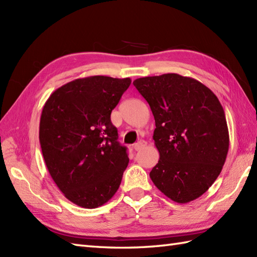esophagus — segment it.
Wrapping results in <instances>:
<instances>
[{
    "label": "esophagus",
    "mask_w": 257,
    "mask_h": 257,
    "mask_svg": "<svg viewBox=\"0 0 257 257\" xmlns=\"http://www.w3.org/2000/svg\"><path fill=\"white\" fill-rule=\"evenodd\" d=\"M146 145H147V143H146L145 140H140V141H138L137 144H135V145L133 146V149L136 150V151H138V150H140V149H143Z\"/></svg>",
    "instance_id": "obj_1"
}]
</instances>
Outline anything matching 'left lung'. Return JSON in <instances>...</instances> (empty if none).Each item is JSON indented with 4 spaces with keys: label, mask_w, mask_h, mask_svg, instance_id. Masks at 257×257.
<instances>
[{
    "label": "left lung",
    "mask_w": 257,
    "mask_h": 257,
    "mask_svg": "<svg viewBox=\"0 0 257 257\" xmlns=\"http://www.w3.org/2000/svg\"><path fill=\"white\" fill-rule=\"evenodd\" d=\"M134 85L156 121L160 159L152 182L177 203L200 198L221 173L230 145L220 100L199 80L179 74L138 78Z\"/></svg>",
    "instance_id": "8db88e82"
}]
</instances>
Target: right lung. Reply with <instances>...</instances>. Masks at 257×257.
<instances>
[{
	"instance_id": "1",
	"label": "right lung",
	"mask_w": 257,
	"mask_h": 257,
	"mask_svg": "<svg viewBox=\"0 0 257 257\" xmlns=\"http://www.w3.org/2000/svg\"><path fill=\"white\" fill-rule=\"evenodd\" d=\"M130 78L90 76L59 87L43 107L40 143L47 170L65 198L95 209L110 200L128 166L110 114Z\"/></svg>"
}]
</instances>
